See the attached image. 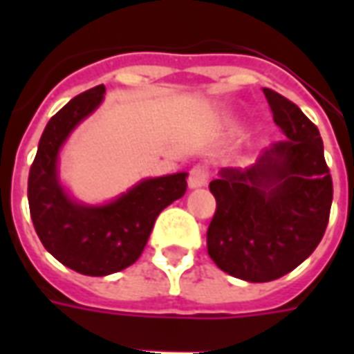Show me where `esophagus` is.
<instances>
[{"instance_id": "1", "label": "esophagus", "mask_w": 354, "mask_h": 354, "mask_svg": "<svg viewBox=\"0 0 354 354\" xmlns=\"http://www.w3.org/2000/svg\"><path fill=\"white\" fill-rule=\"evenodd\" d=\"M187 182H189V187H203V185H207L208 182V169L205 165H195L192 170H189V178H187Z\"/></svg>"}]
</instances>
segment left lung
Masks as SVG:
<instances>
[{
	"instance_id": "left-lung-1",
	"label": "left lung",
	"mask_w": 354,
	"mask_h": 354,
	"mask_svg": "<svg viewBox=\"0 0 354 354\" xmlns=\"http://www.w3.org/2000/svg\"><path fill=\"white\" fill-rule=\"evenodd\" d=\"M286 140L246 169H222L210 182L216 212L208 256L231 277L269 282L296 269L319 246L334 197L319 129L294 102L263 88Z\"/></svg>"
}]
</instances>
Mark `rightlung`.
<instances>
[{
  "instance_id": "right-lung-1",
  "label": "right lung",
  "mask_w": 354,
  "mask_h": 354,
  "mask_svg": "<svg viewBox=\"0 0 354 354\" xmlns=\"http://www.w3.org/2000/svg\"><path fill=\"white\" fill-rule=\"evenodd\" d=\"M104 93V85L88 88L50 117L28 176L30 216L39 241L60 263L88 277H106L132 266L162 208L187 189V174L178 172L142 180L102 207L68 197L58 180V151L70 132L100 106Z\"/></svg>"
}]
</instances>
